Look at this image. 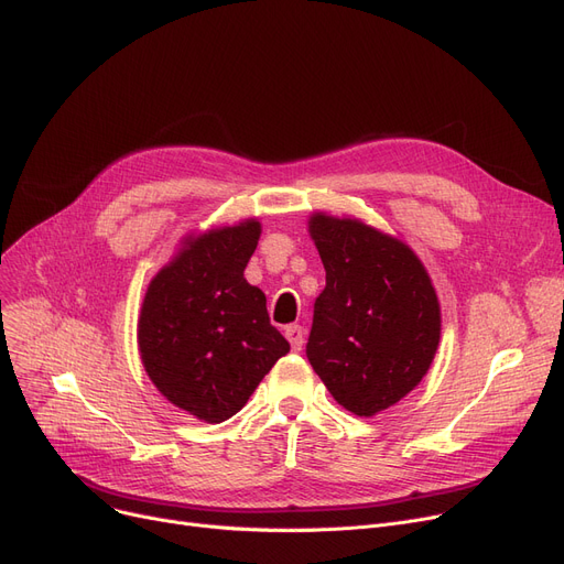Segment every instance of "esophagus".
Listing matches in <instances>:
<instances>
[{
    "label": "esophagus",
    "instance_id": "esophagus-1",
    "mask_svg": "<svg viewBox=\"0 0 564 564\" xmlns=\"http://www.w3.org/2000/svg\"><path fill=\"white\" fill-rule=\"evenodd\" d=\"M285 337H288L290 346H293V350H302V346H304V327L302 325H288L285 327Z\"/></svg>",
    "mask_w": 564,
    "mask_h": 564
}]
</instances>
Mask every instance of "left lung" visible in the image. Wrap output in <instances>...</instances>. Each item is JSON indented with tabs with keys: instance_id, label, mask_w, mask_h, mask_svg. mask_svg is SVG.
<instances>
[{
	"instance_id": "8db88e82",
	"label": "left lung",
	"mask_w": 564,
	"mask_h": 564,
	"mask_svg": "<svg viewBox=\"0 0 564 564\" xmlns=\"http://www.w3.org/2000/svg\"><path fill=\"white\" fill-rule=\"evenodd\" d=\"M325 290L314 304L306 358L329 394L377 415L423 381L442 335L427 269L402 241L356 218H308Z\"/></svg>"
}]
</instances>
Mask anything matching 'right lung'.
Segmentation results:
<instances>
[{
  "instance_id": "1",
  "label": "right lung",
  "mask_w": 564,
  "mask_h": 564,
  "mask_svg": "<svg viewBox=\"0 0 564 564\" xmlns=\"http://www.w3.org/2000/svg\"><path fill=\"white\" fill-rule=\"evenodd\" d=\"M258 239L256 218L187 237L141 304L145 373L174 406L206 423L232 419L290 350L269 323L264 293L243 279Z\"/></svg>"
}]
</instances>
